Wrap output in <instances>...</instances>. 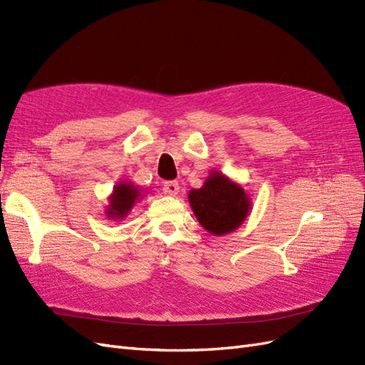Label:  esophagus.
<instances>
[{"label": "esophagus", "mask_w": 365, "mask_h": 365, "mask_svg": "<svg viewBox=\"0 0 365 365\" xmlns=\"http://www.w3.org/2000/svg\"><path fill=\"white\" fill-rule=\"evenodd\" d=\"M164 192L168 193V195H172V196L178 195V192H180V184L176 182V181H168V182H164Z\"/></svg>", "instance_id": "34e87169"}]
</instances>
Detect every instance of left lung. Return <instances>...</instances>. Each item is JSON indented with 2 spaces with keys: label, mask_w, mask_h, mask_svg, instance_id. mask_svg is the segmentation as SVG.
<instances>
[{
  "label": "left lung",
  "mask_w": 365,
  "mask_h": 365,
  "mask_svg": "<svg viewBox=\"0 0 365 365\" xmlns=\"http://www.w3.org/2000/svg\"><path fill=\"white\" fill-rule=\"evenodd\" d=\"M189 204L204 230L224 236L245 222L251 197L240 184L219 170H212L201 189L189 192Z\"/></svg>",
  "instance_id": "left-lung-1"
}]
</instances>
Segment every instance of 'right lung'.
Returning a JSON list of instances; mask_svg holds the SVG:
<instances>
[{
    "mask_svg": "<svg viewBox=\"0 0 365 365\" xmlns=\"http://www.w3.org/2000/svg\"><path fill=\"white\" fill-rule=\"evenodd\" d=\"M145 196L141 193L138 185L132 184L130 181H121L114 185L113 193L109 195V204L106 207V216L113 220H123L134 205Z\"/></svg>",
    "mask_w": 365,
    "mask_h": 365,
    "instance_id": "right-lung-1",
    "label": "right lung"
}]
</instances>
